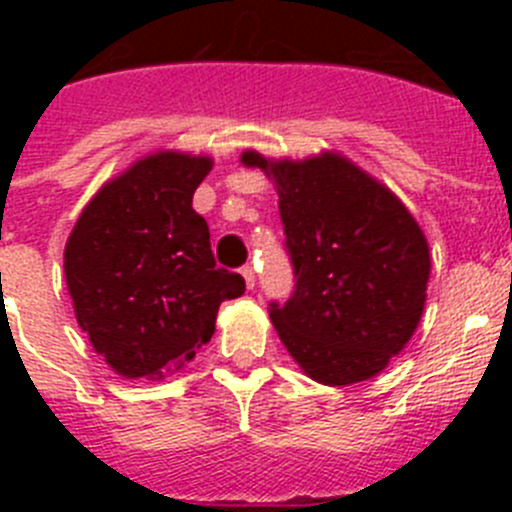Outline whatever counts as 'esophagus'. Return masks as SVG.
<instances>
[{
  "label": "esophagus",
  "instance_id": "34e87169",
  "mask_svg": "<svg viewBox=\"0 0 512 512\" xmlns=\"http://www.w3.org/2000/svg\"><path fill=\"white\" fill-rule=\"evenodd\" d=\"M241 274H243V279H246V287L253 289V284H256V271H253V266L246 264L241 269Z\"/></svg>",
  "mask_w": 512,
  "mask_h": 512
}]
</instances>
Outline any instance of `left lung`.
Here are the masks:
<instances>
[{"instance_id": "1", "label": "left lung", "mask_w": 512, "mask_h": 512, "mask_svg": "<svg viewBox=\"0 0 512 512\" xmlns=\"http://www.w3.org/2000/svg\"><path fill=\"white\" fill-rule=\"evenodd\" d=\"M279 194L295 295L269 318L289 356L328 387L366 382L408 346L425 307L431 251L387 184L338 151L266 158L243 151Z\"/></svg>"}]
</instances>
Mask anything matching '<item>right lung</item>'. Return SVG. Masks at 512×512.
<instances>
[{
	"label": "right lung",
	"mask_w": 512,
	"mask_h": 512,
	"mask_svg": "<svg viewBox=\"0 0 512 512\" xmlns=\"http://www.w3.org/2000/svg\"><path fill=\"white\" fill-rule=\"evenodd\" d=\"M210 169V156L146 153L97 189L66 241L76 323L120 377L182 369L215 333L220 302L246 292L241 274L215 266L192 207Z\"/></svg>",
	"instance_id": "obj_1"
}]
</instances>
